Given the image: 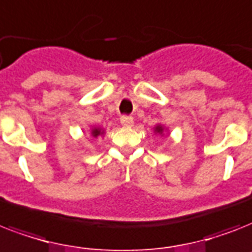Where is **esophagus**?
Wrapping results in <instances>:
<instances>
[{
	"label": "esophagus",
	"instance_id": "1",
	"mask_svg": "<svg viewBox=\"0 0 252 252\" xmlns=\"http://www.w3.org/2000/svg\"><path fill=\"white\" fill-rule=\"evenodd\" d=\"M120 122L124 126H133V118H130V116H123L120 119Z\"/></svg>",
	"mask_w": 252,
	"mask_h": 252
}]
</instances>
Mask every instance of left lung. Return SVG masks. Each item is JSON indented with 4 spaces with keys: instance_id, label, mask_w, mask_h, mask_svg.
I'll list each match as a JSON object with an SVG mask.
<instances>
[{
    "instance_id": "obj_1",
    "label": "left lung",
    "mask_w": 252,
    "mask_h": 252,
    "mask_svg": "<svg viewBox=\"0 0 252 252\" xmlns=\"http://www.w3.org/2000/svg\"><path fill=\"white\" fill-rule=\"evenodd\" d=\"M163 130H165V128H163V126H161V124H158V126H156V128H154V132H156V133L162 134L163 133Z\"/></svg>"
}]
</instances>
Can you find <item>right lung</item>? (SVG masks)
I'll return each instance as SVG.
<instances>
[{
	"label": "right lung",
	"mask_w": 252,
	"mask_h": 252,
	"mask_svg": "<svg viewBox=\"0 0 252 252\" xmlns=\"http://www.w3.org/2000/svg\"><path fill=\"white\" fill-rule=\"evenodd\" d=\"M104 133V130L102 129V128H96V126H94L93 129H91V136L93 137H98V136H100V134Z\"/></svg>",
	"instance_id": "1"
}]
</instances>
